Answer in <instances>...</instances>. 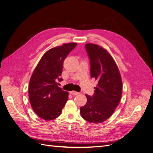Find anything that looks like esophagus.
Returning a JSON list of instances; mask_svg holds the SVG:
<instances>
[{
  "label": "esophagus",
  "instance_id": "obj_1",
  "mask_svg": "<svg viewBox=\"0 0 153 153\" xmlns=\"http://www.w3.org/2000/svg\"><path fill=\"white\" fill-rule=\"evenodd\" d=\"M70 94H71L72 95H77L79 94V93L75 91H70Z\"/></svg>",
  "mask_w": 153,
  "mask_h": 153
}]
</instances>
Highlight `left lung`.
Instances as JSON below:
<instances>
[{
	"mask_svg": "<svg viewBox=\"0 0 153 153\" xmlns=\"http://www.w3.org/2000/svg\"><path fill=\"white\" fill-rule=\"evenodd\" d=\"M85 48L91 65V77L98 82L93 97L86 94L87 102L80 107L82 117L93 123L108 119L119 105L122 97V81L119 68L106 49L88 43Z\"/></svg>",
	"mask_w": 153,
	"mask_h": 153,
	"instance_id": "obj_1",
	"label": "left lung"
}]
</instances>
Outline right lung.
Listing matches in <instances>:
<instances>
[{"instance_id":"right-lung-1","label":"right lung","mask_w":153,"mask_h":153,"mask_svg":"<svg viewBox=\"0 0 153 153\" xmlns=\"http://www.w3.org/2000/svg\"><path fill=\"white\" fill-rule=\"evenodd\" d=\"M76 45L70 42L48 51L31 75L28 87L30 102L34 112L44 120L58 117L68 101V93L59 87L57 82L62 81L64 60Z\"/></svg>"}]
</instances>
